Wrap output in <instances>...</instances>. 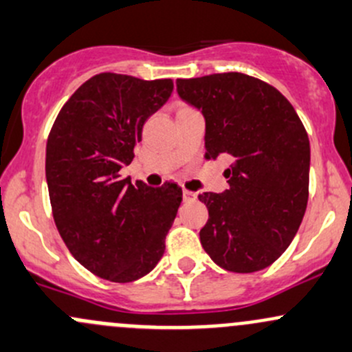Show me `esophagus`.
I'll return each instance as SVG.
<instances>
[{"instance_id":"1","label":"esophagus","mask_w":352,"mask_h":352,"mask_svg":"<svg viewBox=\"0 0 352 352\" xmlns=\"http://www.w3.org/2000/svg\"><path fill=\"white\" fill-rule=\"evenodd\" d=\"M195 199H197V194H195V192L186 190V188H184V201L192 202V201H195Z\"/></svg>"}]
</instances>
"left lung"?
<instances>
[{
	"mask_svg": "<svg viewBox=\"0 0 352 352\" xmlns=\"http://www.w3.org/2000/svg\"><path fill=\"white\" fill-rule=\"evenodd\" d=\"M184 101L202 111L206 157H228V190L204 192L202 248L221 268L253 273L290 246L309 201L310 143L280 91L239 72L177 79Z\"/></svg>",
	"mask_w": 352,
	"mask_h": 352,
	"instance_id": "obj_1",
	"label": "left lung"
}]
</instances>
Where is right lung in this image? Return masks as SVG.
Instances as JSON below:
<instances>
[{
  "label": "right lung",
  "mask_w": 352,
  "mask_h": 352,
  "mask_svg": "<svg viewBox=\"0 0 352 352\" xmlns=\"http://www.w3.org/2000/svg\"><path fill=\"white\" fill-rule=\"evenodd\" d=\"M172 91V79L98 74L70 96L47 140L55 226L72 256L109 282H135L157 266L182 202L177 184L133 186L120 175Z\"/></svg>",
  "instance_id": "1"
}]
</instances>
